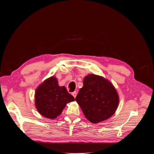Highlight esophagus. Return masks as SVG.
Returning <instances> with one entry per match:
<instances>
[{
  "mask_svg": "<svg viewBox=\"0 0 154 154\" xmlns=\"http://www.w3.org/2000/svg\"><path fill=\"white\" fill-rule=\"evenodd\" d=\"M72 95L73 96V97H74V98H75V97H76V95H77L76 92H73L72 93Z\"/></svg>",
  "mask_w": 154,
  "mask_h": 154,
  "instance_id": "esophagus-1",
  "label": "esophagus"
}]
</instances>
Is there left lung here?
Here are the masks:
<instances>
[{
	"instance_id": "8db88e82",
	"label": "left lung",
	"mask_w": 154,
	"mask_h": 154,
	"mask_svg": "<svg viewBox=\"0 0 154 154\" xmlns=\"http://www.w3.org/2000/svg\"><path fill=\"white\" fill-rule=\"evenodd\" d=\"M76 101L85 118L92 123L108 119L117 110L119 96L110 81L101 76L90 74L83 79Z\"/></svg>"
}]
</instances>
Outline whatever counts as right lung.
Instances as JSON below:
<instances>
[{
  "label": "right lung",
  "mask_w": 154,
  "mask_h": 154,
  "mask_svg": "<svg viewBox=\"0 0 154 154\" xmlns=\"http://www.w3.org/2000/svg\"><path fill=\"white\" fill-rule=\"evenodd\" d=\"M35 106L44 117L53 119L62 114L67 103L74 101L66 88L58 85L57 78L51 76L36 88L35 94Z\"/></svg>",
  "instance_id": "add662e5"
}]
</instances>
